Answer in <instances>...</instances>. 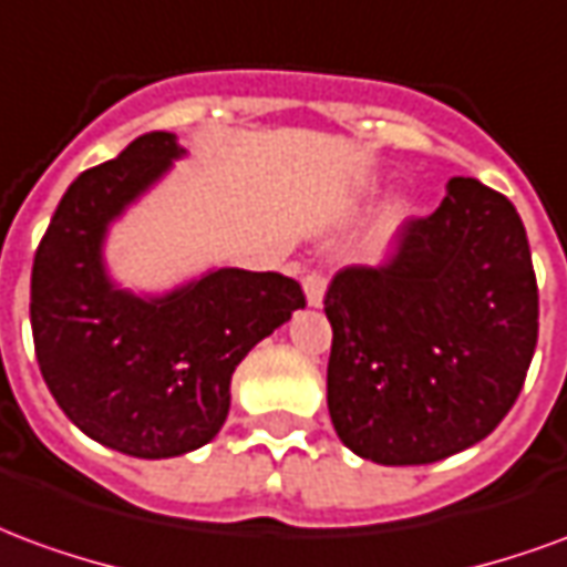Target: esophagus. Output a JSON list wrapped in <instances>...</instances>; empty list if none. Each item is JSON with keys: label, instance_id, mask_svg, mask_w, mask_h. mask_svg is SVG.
Listing matches in <instances>:
<instances>
[{"label": "esophagus", "instance_id": "34e87169", "mask_svg": "<svg viewBox=\"0 0 567 567\" xmlns=\"http://www.w3.org/2000/svg\"><path fill=\"white\" fill-rule=\"evenodd\" d=\"M324 288H328V279H324L319 270H309L307 276H303V291H307L309 307H321Z\"/></svg>", "mask_w": 567, "mask_h": 567}]
</instances>
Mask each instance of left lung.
<instances>
[{"label":"left lung","mask_w":567,"mask_h":567,"mask_svg":"<svg viewBox=\"0 0 567 567\" xmlns=\"http://www.w3.org/2000/svg\"><path fill=\"white\" fill-rule=\"evenodd\" d=\"M337 437L377 464H431L492 434L537 346V279L523 218L498 190L452 178L382 264L324 295Z\"/></svg>","instance_id":"left-lung-1"}]
</instances>
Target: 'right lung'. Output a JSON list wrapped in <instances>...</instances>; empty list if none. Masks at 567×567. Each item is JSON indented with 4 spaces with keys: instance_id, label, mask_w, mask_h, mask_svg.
Segmentation results:
<instances>
[{
    "instance_id": "add662e5",
    "label": "right lung",
    "mask_w": 567,
    "mask_h": 567,
    "mask_svg": "<svg viewBox=\"0 0 567 567\" xmlns=\"http://www.w3.org/2000/svg\"><path fill=\"white\" fill-rule=\"evenodd\" d=\"M178 154L173 133H145L84 169L32 260V343L48 389L87 437L136 458L209 443L230 410L236 364L307 307L282 272L215 270L154 300L109 282L105 227Z\"/></svg>"
}]
</instances>
